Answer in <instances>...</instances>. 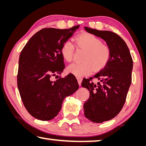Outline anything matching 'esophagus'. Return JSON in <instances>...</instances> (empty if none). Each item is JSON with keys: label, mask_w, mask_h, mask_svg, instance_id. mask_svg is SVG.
<instances>
[{"label": "esophagus", "mask_w": 146, "mask_h": 146, "mask_svg": "<svg viewBox=\"0 0 146 146\" xmlns=\"http://www.w3.org/2000/svg\"><path fill=\"white\" fill-rule=\"evenodd\" d=\"M77 82L78 83V84H79V86L81 85V82H82V78H80V77H78V78H77Z\"/></svg>", "instance_id": "1"}]
</instances>
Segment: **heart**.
<instances>
[{"label":"heart","instance_id":"heart-1","mask_svg":"<svg viewBox=\"0 0 146 146\" xmlns=\"http://www.w3.org/2000/svg\"><path fill=\"white\" fill-rule=\"evenodd\" d=\"M75 42L78 48L85 50L80 63H73L67 68L69 73L82 77L88 75L90 71L98 72L105 67L109 61L110 50L108 46L102 44L98 37L89 33H84L75 38ZM61 54L65 60L70 62L73 60L74 46L70 41L63 43Z\"/></svg>","mask_w":146,"mask_h":146}]
</instances>
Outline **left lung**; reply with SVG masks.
I'll list each match as a JSON object with an SVG mask.
<instances>
[{
  "label": "left lung",
  "mask_w": 146,
  "mask_h": 146,
  "mask_svg": "<svg viewBox=\"0 0 146 146\" xmlns=\"http://www.w3.org/2000/svg\"><path fill=\"white\" fill-rule=\"evenodd\" d=\"M84 29L103 39L110 50L105 68L82 82V86L90 92V98L84 104L85 117L94 123H103L114 118L123 108L131 84L133 59L126 43L117 34L86 27ZM93 79L97 82L94 83Z\"/></svg>",
  "instance_id": "1"
}]
</instances>
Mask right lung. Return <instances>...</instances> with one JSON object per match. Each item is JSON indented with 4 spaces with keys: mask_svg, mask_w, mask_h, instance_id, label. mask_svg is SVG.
<instances>
[{
    "mask_svg": "<svg viewBox=\"0 0 146 146\" xmlns=\"http://www.w3.org/2000/svg\"><path fill=\"white\" fill-rule=\"evenodd\" d=\"M79 25L69 29L45 28L30 39L21 52L17 87L25 107L32 116L41 121L56 117L66 97L78 88L75 76L52 81L65 68L60 50ZM58 76V75H57Z\"/></svg>",
    "mask_w": 146,
    "mask_h": 146,
    "instance_id": "obj_1",
    "label": "right lung"
}]
</instances>
